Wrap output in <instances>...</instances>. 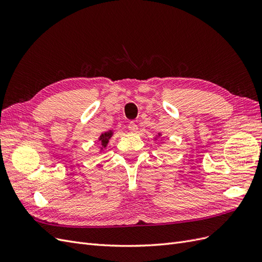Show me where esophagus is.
I'll return each mask as SVG.
<instances>
[{"label":"esophagus","mask_w":262,"mask_h":262,"mask_svg":"<svg viewBox=\"0 0 262 262\" xmlns=\"http://www.w3.org/2000/svg\"><path fill=\"white\" fill-rule=\"evenodd\" d=\"M128 129H129V131H130L131 133H137V131H138V125H137V123H134L133 121H131V122L129 123V125H128Z\"/></svg>","instance_id":"1"}]
</instances>
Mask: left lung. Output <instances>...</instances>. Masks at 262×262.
Returning a JSON list of instances; mask_svg holds the SVG:
<instances>
[{
  "label": "left lung",
  "instance_id": "8db88e82",
  "mask_svg": "<svg viewBox=\"0 0 262 262\" xmlns=\"http://www.w3.org/2000/svg\"><path fill=\"white\" fill-rule=\"evenodd\" d=\"M161 137H162V133H158V134H157V136H156V137L154 138V141H157V139H160ZM163 139H164V138H163ZM163 139H162L161 141H163Z\"/></svg>",
  "mask_w": 262,
  "mask_h": 262
}]
</instances>
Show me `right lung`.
I'll return each mask as SVG.
<instances>
[{
  "label": "right lung",
  "mask_w": 262,
  "mask_h": 262,
  "mask_svg": "<svg viewBox=\"0 0 262 262\" xmlns=\"http://www.w3.org/2000/svg\"><path fill=\"white\" fill-rule=\"evenodd\" d=\"M114 136V130H109V131H106L104 133H101L99 138H98V141H99V153L102 152L104 150V148L107 147L108 143H109V140L112 139V137Z\"/></svg>",
  "instance_id": "add662e5"
}]
</instances>
